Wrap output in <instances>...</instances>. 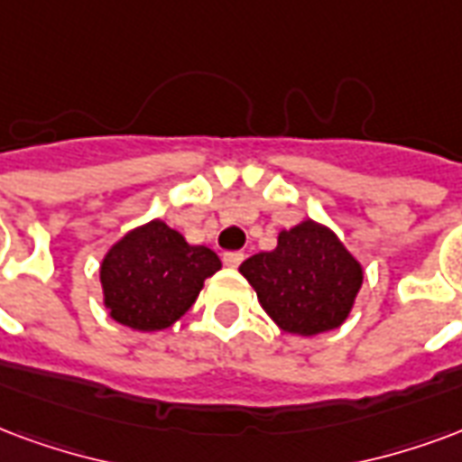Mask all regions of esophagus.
Masks as SVG:
<instances>
[{"mask_svg": "<svg viewBox=\"0 0 462 462\" xmlns=\"http://www.w3.org/2000/svg\"><path fill=\"white\" fill-rule=\"evenodd\" d=\"M222 262L227 266H240L242 262H245V254H242V252H225V254H222Z\"/></svg>", "mask_w": 462, "mask_h": 462, "instance_id": "esophagus-1", "label": "esophagus"}]
</instances>
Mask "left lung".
Returning a JSON list of instances; mask_svg holds the SVG:
<instances>
[{
	"instance_id": "1",
	"label": "left lung",
	"mask_w": 462,
	"mask_h": 462,
	"mask_svg": "<svg viewBox=\"0 0 462 462\" xmlns=\"http://www.w3.org/2000/svg\"><path fill=\"white\" fill-rule=\"evenodd\" d=\"M240 272L262 309L296 336L340 326L362 286V266L333 232L310 220L282 232L276 249L249 257Z\"/></svg>"
}]
</instances>
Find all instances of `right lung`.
Masks as SVG:
<instances>
[{"instance_id":"obj_1","label":"right lung","mask_w":462,"mask_h":462,"mask_svg":"<svg viewBox=\"0 0 462 462\" xmlns=\"http://www.w3.org/2000/svg\"><path fill=\"white\" fill-rule=\"evenodd\" d=\"M220 269L213 249L193 247L162 220L136 227L109 249L100 279L109 316L134 330L173 326Z\"/></svg>"}]
</instances>
